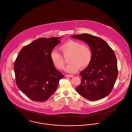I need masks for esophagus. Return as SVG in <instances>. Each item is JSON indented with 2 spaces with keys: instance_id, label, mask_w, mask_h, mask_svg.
I'll return each mask as SVG.
<instances>
[{
  "instance_id": "obj_1",
  "label": "esophagus",
  "mask_w": 132,
  "mask_h": 132,
  "mask_svg": "<svg viewBox=\"0 0 132 132\" xmlns=\"http://www.w3.org/2000/svg\"><path fill=\"white\" fill-rule=\"evenodd\" d=\"M65 77L71 78V77H73V75H65Z\"/></svg>"
}]
</instances>
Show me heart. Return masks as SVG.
I'll list each match as a JSON object with an SVG mask.
<instances>
[{"label": "heart", "mask_w": 132, "mask_h": 132, "mask_svg": "<svg viewBox=\"0 0 132 132\" xmlns=\"http://www.w3.org/2000/svg\"><path fill=\"white\" fill-rule=\"evenodd\" d=\"M60 50L63 54H71L69 62L65 71L73 73L80 69H85L90 64L92 59V51L86 44H81L79 42L69 40L61 44ZM51 60L54 65L59 70H63L64 61L62 56L56 51H53L50 54Z\"/></svg>", "instance_id": "1"}]
</instances>
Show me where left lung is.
<instances>
[{"label": "left lung", "instance_id": "1", "mask_svg": "<svg viewBox=\"0 0 132 132\" xmlns=\"http://www.w3.org/2000/svg\"><path fill=\"white\" fill-rule=\"evenodd\" d=\"M84 41L91 48L92 59L80 73L81 82L77 92L89 100L102 99L111 92L118 76L116 55L112 48L102 39L88 34L71 36Z\"/></svg>", "mask_w": 132, "mask_h": 132}]
</instances>
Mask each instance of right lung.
Returning a JSON list of instances; mask_svg holds the SVG:
<instances>
[{"instance_id":"right-lung-1","label":"right lung","mask_w":132,"mask_h":132,"mask_svg":"<svg viewBox=\"0 0 132 132\" xmlns=\"http://www.w3.org/2000/svg\"><path fill=\"white\" fill-rule=\"evenodd\" d=\"M62 37L40 38L24 46L14 63L16 85L29 98L42 102L56 90L64 76L56 70L50 54Z\"/></svg>"}]
</instances>
